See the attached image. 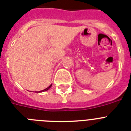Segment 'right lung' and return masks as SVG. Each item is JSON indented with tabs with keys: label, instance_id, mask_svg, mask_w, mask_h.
I'll list each match as a JSON object with an SVG mask.
<instances>
[{
	"label": "right lung",
	"instance_id": "obj_1",
	"mask_svg": "<svg viewBox=\"0 0 131 131\" xmlns=\"http://www.w3.org/2000/svg\"><path fill=\"white\" fill-rule=\"evenodd\" d=\"M51 86H52V84H51V85H50V86H49V87H47V88H45V89L43 90H41V91H39V92H45V91H47V90H49V88H50L51 87Z\"/></svg>",
	"mask_w": 131,
	"mask_h": 131
}]
</instances>
